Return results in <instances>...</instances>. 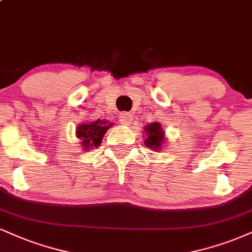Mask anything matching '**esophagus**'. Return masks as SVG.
<instances>
[{
  "mask_svg": "<svg viewBox=\"0 0 252 252\" xmlns=\"http://www.w3.org/2000/svg\"><path fill=\"white\" fill-rule=\"evenodd\" d=\"M133 120V116L131 113H127V112H125V113H121L119 116V121L120 124H123V125H131Z\"/></svg>",
  "mask_w": 252,
  "mask_h": 252,
  "instance_id": "34e87169",
  "label": "esophagus"
}]
</instances>
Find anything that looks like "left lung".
<instances>
[{"label":"left lung","mask_w":252,"mask_h":252,"mask_svg":"<svg viewBox=\"0 0 252 252\" xmlns=\"http://www.w3.org/2000/svg\"><path fill=\"white\" fill-rule=\"evenodd\" d=\"M146 140L145 145L152 150L159 152L162 148L164 142V131L159 123H153L145 126Z\"/></svg>","instance_id":"1"}]
</instances>
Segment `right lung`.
I'll return each instance as SVG.
<instances>
[{"instance_id":"obj_1","label":"right lung","mask_w":252,"mask_h":252,"mask_svg":"<svg viewBox=\"0 0 252 252\" xmlns=\"http://www.w3.org/2000/svg\"><path fill=\"white\" fill-rule=\"evenodd\" d=\"M113 125L106 120H95L91 123L80 124L76 129L77 138L85 150L98 147L101 144L104 134L110 127Z\"/></svg>"}]
</instances>
